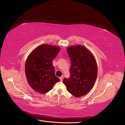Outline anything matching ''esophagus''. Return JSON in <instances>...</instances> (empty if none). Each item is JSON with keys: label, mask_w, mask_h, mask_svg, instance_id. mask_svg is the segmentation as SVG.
Listing matches in <instances>:
<instances>
[{"label": "esophagus", "mask_w": 125, "mask_h": 125, "mask_svg": "<svg viewBox=\"0 0 125 125\" xmlns=\"http://www.w3.org/2000/svg\"><path fill=\"white\" fill-rule=\"evenodd\" d=\"M63 76H62L61 77H60V80L61 81H62L63 80Z\"/></svg>", "instance_id": "34e87169"}]
</instances>
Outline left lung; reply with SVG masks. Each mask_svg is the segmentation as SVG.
I'll list each match as a JSON object with an SVG mask.
<instances>
[{
    "label": "left lung",
    "mask_w": 125,
    "mask_h": 125,
    "mask_svg": "<svg viewBox=\"0 0 125 125\" xmlns=\"http://www.w3.org/2000/svg\"><path fill=\"white\" fill-rule=\"evenodd\" d=\"M71 66L70 76L65 78L63 83L69 93L80 97L89 92L97 76V66L93 54L82 45L71 46L67 48Z\"/></svg>",
    "instance_id": "left-lung-1"
}]
</instances>
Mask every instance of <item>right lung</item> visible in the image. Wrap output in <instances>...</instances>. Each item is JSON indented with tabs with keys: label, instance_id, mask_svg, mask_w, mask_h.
<instances>
[{
	"label": "right lung",
	"instance_id": "obj_1",
	"mask_svg": "<svg viewBox=\"0 0 125 125\" xmlns=\"http://www.w3.org/2000/svg\"><path fill=\"white\" fill-rule=\"evenodd\" d=\"M59 51L58 46L43 44L34 49L27 58L25 64L26 78L35 91L42 94L46 93L60 81L55 76L52 65Z\"/></svg>",
	"mask_w": 125,
	"mask_h": 125
}]
</instances>
